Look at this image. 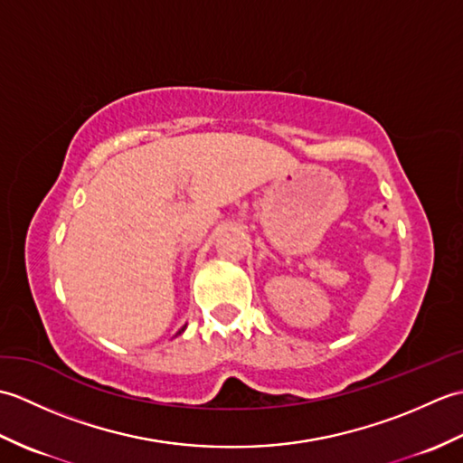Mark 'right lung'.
Returning <instances> with one entry per match:
<instances>
[{
	"instance_id": "obj_1",
	"label": "right lung",
	"mask_w": 463,
	"mask_h": 463,
	"mask_svg": "<svg viewBox=\"0 0 463 463\" xmlns=\"http://www.w3.org/2000/svg\"><path fill=\"white\" fill-rule=\"evenodd\" d=\"M184 328H186V324H184V326H183V328H181V330H179V332H176V334H181V332H183V330H184Z\"/></svg>"
}]
</instances>
